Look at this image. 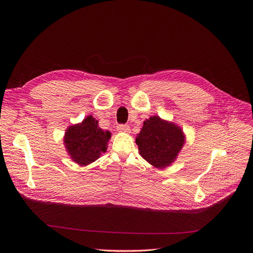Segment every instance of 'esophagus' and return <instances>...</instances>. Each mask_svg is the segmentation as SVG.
<instances>
[{
  "instance_id": "esophagus-1",
  "label": "esophagus",
  "mask_w": 253,
  "mask_h": 253,
  "mask_svg": "<svg viewBox=\"0 0 253 253\" xmlns=\"http://www.w3.org/2000/svg\"><path fill=\"white\" fill-rule=\"evenodd\" d=\"M117 131L121 133H129V126L127 125H119L117 126Z\"/></svg>"
}]
</instances>
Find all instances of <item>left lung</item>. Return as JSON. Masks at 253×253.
I'll return each mask as SVG.
<instances>
[{
    "label": "left lung",
    "mask_w": 253,
    "mask_h": 253,
    "mask_svg": "<svg viewBox=\"0 0 253 253\" xmlns=\"http://www.w3.org/2000/svg\"><path fill=\"white\" fill-rule=\"evenodd\" d=\"M135 141L143 159L153 167L165 169L177 158L186 142V135L179 126L155 115L143 121Z\"/></svg>",
    "instance_id": "1"
}]
</instances>
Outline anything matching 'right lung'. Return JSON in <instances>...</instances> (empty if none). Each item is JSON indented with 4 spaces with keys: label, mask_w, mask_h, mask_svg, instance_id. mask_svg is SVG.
Masks as SVG:
<instances>
[{
    "label": "right lung",
    "mask_w": 253,
    "mask_h": 253,
    "mask_svg": "<svg viewBox=\"0 0 253 253\" xmlns=\"http://www.w3.org/2000/svg\"><path fill=\"white\" fill-rule=\"evenodd\" d=\"M111 137V132L103 131L99 126L98 120L88 115L79 124L66 128L63 142L74 163L87 166L106 152Z\"/></svg>",
    "instance_id": "obj_1"
}]
</instances>
